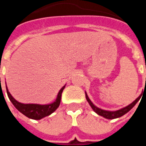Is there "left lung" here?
Returning a JSON list of instances; mask_svg holds the SVG:
<instances>
[{
  "label": "left lung",
  "mask_w": 146,
  "mask_h": 146,
  "mask_svg": "<svg viewBox=\"0 0 146 146\" xmlns=\"http://www.w3.org/2000/svg\"><path fill=\"white\" fill-rule=\"evenodd\" d=\"M85 95L86 98H87V101L88 102V103L90 104V106H91V107L92 108V110H94L97 114H98L99 116H103V117L106 118V119H115V118H118V117L122 116L123 115H124L125 113H127V112H129L130 110H131L132 108L135 106V104L138 102V100L140 99V98H141V95H140L137 99H135V101L132 102L131 104H130L129 106H126V107L123 108L121 110H116V111H113V112H112V111H106V110H101V109H99V108L96 107L95 105L92 103V101L89 99L88 96V95H87L86 93Z\"/></svg>",
  "instance_id": "obj_1"
}]
</instances>
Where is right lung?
I'll return each mask as SVG.
<instances>
[{
    "label": "right lung",
    "instance_id": "add662e5",
    "mask_svg": "<svg viewBox=\"0 0 146 146\" xmlns=\"http://www.w3.org/2000/svg\"><path fill=\"white\" fill-rule=\"evenodd\" d=\"M65 88V86L62 87L58 94L56 100L51 104L48 105H38V104H23L17 102L15 99L11 94L8 92L7 86H6V90H7V94L11 103L14 105V106L17 109L20 113L25 115L27 117L33 119H40L44 118L45 116H49L50 114L54 112L57 110L58 107L59 106L62 98V93L63 92V89Z\"/></svg>",
    "mask_w": 146,
    "mask_h": 146
}]
</instances>
